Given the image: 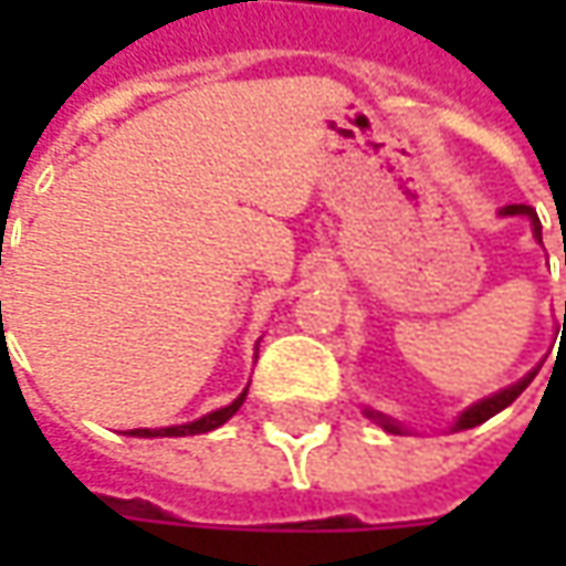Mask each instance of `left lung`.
I'll use <instances>...</instances> for the list:
<instances>
[{
    "mask_svg": "<svg viewBox=\"0 0 566 566\" xmlns=\"http://www.w3.org/2000/svg\"><path fill=\"white\" fill-rule=\"evenodd\" d=\"M501 217H526V220L533 223V235L542 242V223H538V217H535V210L530 205L501 207ZM564 331H566V305H564ZM538 368H542V365H538ZM538 368H533L530 375H523V378L516 380V384H511V387H504V390L491 394V397H485V400L467 406V409L457 416V422L450 424V431H467V428H475V424L489 422L491 416H497L501 409H507V406H511V402L516 400L530 384H533V378L538 375ZM365 416H368L375 424H380L384 431H390V434H406V431H409L400 419H394V416H387V412H378V409H371V406H365Z\"/></svg>",
    "mask_w": 566,
    "mask_h": 566,
    "instance_id": "left-lung-1",
    "label": "left lung"
}]
</instances>
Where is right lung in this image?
<instances>
[{"label":"right lung","mask_w":566,"mask_h":566,"mask_svg":"<svg viewBox=\"0 0 566 566\" xmlns=\"http://www.w3.org/2000/svg\"><path fill=\"white\" fill-rule=\"evenodd\" d=\"M249 397V387L235 397V400L223 406V409H213V412H207L201 419H195V422L186 424H169V428H132V431H125V434H132V438H186V434H205V431H213V428H220L223 422H229L235 412H239V406L245 402Z\"/></svg>","instance_id":"obj_1"}]
</instances>
